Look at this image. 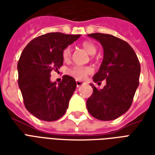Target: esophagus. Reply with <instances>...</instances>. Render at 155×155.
I'll return each instance as SVG.
<instances>
[{
  "label": "esophagus",
  "mask_w": 155,
  "mask_h": 155,
  "mask_svg": "<svg viewBox=\"0 0 155 155\" xmlns=\"http://www.w3.org/2000/svg\"><path fill=\"white\" fill-rule=\"evenodd\" d=\"M83 84H84V83H83L82 81H76V86H77V87H80V86H81V85H82Z\"/></svg>",
  "instance_id": "obj_1"
}]
</instances>
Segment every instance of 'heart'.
Instances as JSON below:
<instances>
[{"instance_id": "b5f03b06", "label": "heart", "mask_w": 155, "mask_h": 155, "mask_svg": "<svg viewBox=\"0 0 155 155\" xmlns=\"http://www.w3.org/2000/svg\"><path fill=\"white\" fill-rule=\"evenodd\" d=\"M81 46L84 48L85 51H87L89 54H94L96 53L97 51V48L95 46V45L91 42V41H85L82 42ZM71 47H66L64 48L63 51H62V58H63V61L67 62L71 60ZM92 68L89 67V66H73L71 69H69L67 71V73L71 76L74 77V79H76L78 81H81L83 80L87 74H91L92 73Z\"/></svg>"}]
</instances>
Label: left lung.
<instances>
[{
    "label": "left lung",
    "instance_id": "8db88e82",
    "mask_svg": "<svg viewBox=\"0 0 155 155\" xmlns=\"http://www.w3.org/2000/svg\"><path fill=\"white\" fill-rule=\"evenodd\" d=\"M88 35L100 41L104 50L103 61L93 81L101 83L106 80V84L98 90L91 84L93 94L86 102L87 110L97 120H115L124 114L133 102L140 83V61L126 41L109 34Z\"/></svg>",
    "mask_w": 155,
    "mask_h": 155
}]
</instances>
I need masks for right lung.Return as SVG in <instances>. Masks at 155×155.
Returning a JSON list of instances; mask_svg holds the SVG:
<instances>
[{"label":"right lung","instance_id":"1","mask_svg":"<svg viewBox=\"0 0 155 155\" xmlns=\"http://www.w3.org/2000/svg\"><path fill=\"white\" fill-rule=\"evenodd\" d=\"M81 35L51 32L33 39L19 59L18 84L26 110L39 120L54 121L63 116L76 88L74 79L64 75L51 82V71L63 64L62 51Z\"/></svg>","mask_w":155,"mask_h":155}]
</instances>
